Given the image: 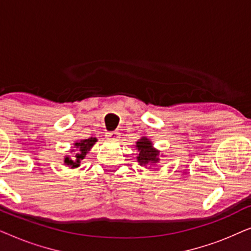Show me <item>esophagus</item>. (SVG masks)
Instances as JSON below:
<instances>
[{"instance_id": "esophagus-1", "label": "esophagus", "mask_w": 251, "mask_h": 251, "mask_svg": "<svg viewBox=\"0 0 251 251\" xmlns=\"http://www.w3.org/2000/svg\"><path fill=\"white\" fill-rule=\"evenodd\" d=\"M105 136L109 139H119L120 133L118 131H111V132H106Z\"/></svg>"}]
</instances>
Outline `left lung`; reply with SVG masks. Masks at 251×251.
Returning a JSON list of instances; mask_svg holds the SVG:
<instances>
[{
  "mask_svg": "<svg viewBox=\"0 0 251 251\" xmlns=\"http://www.w3.org/2000/svg\"><path fill=\"white\" fill-rule=\"evenodd\" d=\"M137 147H138L139 155L137 159H138V162L140 164H149L156 162L157 160V152L156 150H154L152 147V143L150 142L147 138H142L139 142H137Z\"/></svg>",
  "mask_w": 251,
  "mask_h": 251,
  "instance_id": "8db88e82",
  "label": "left lung"
}]
</instances>
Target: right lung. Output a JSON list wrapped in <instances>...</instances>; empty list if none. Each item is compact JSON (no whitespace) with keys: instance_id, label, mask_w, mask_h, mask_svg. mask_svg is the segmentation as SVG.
Instances as JSON below:
<instances>
[{"instance_id":"add662e5","label":"right lung","mask_w":251,"mask_h":251,"mask_svg":"<svg viewBox=\"0 0 251 251\" xmlns=\"http://www.w3.org/2000/svg\"><path fill=\"white\" fill-rule=\"evenodd\" d=\"M97 142V139L96 138H89V139H85V140H81V142L78 143H75V149L74 151H72L73 154H72V159L71 157L66 156V159H65V163L66 164H70L72 167H78L80 166V161L83 160L85 155H87L88 151H90V149L92 146H94V144Z\"/></svg>"}]
</instances>
